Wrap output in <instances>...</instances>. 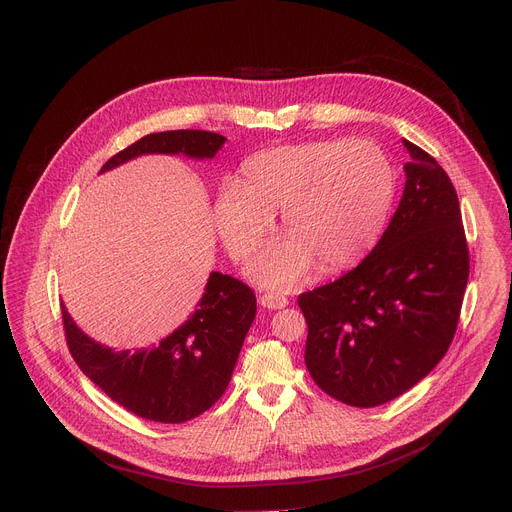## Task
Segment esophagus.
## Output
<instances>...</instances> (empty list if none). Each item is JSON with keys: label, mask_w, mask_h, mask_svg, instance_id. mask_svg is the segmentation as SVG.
<instances>
[{"label": "esophagus", "mask_w": 512, "mask_h": 512, "mask_svg": "<svg viewBox=\"0 0 512 512\" xmlns=\"http://www.w3.org/2000/svg\"><path fill=\"white\" fill-rule=\"evenodd\" d=\"M259 301H261V305L267 307V309H281V307H285V305L289 303L287 297H283V295H279V293H263V295L259 297Z\"/></svg>", "instance_id": "1"}]
</instances>
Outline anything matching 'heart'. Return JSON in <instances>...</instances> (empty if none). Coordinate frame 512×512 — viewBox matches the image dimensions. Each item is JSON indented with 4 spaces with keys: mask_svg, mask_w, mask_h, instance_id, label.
I'll return each instance as SVG.
<instances>
[{
    "mask_svg": "<svg viewBox=\"0 0 512 512\" xmlns=\"http://www.w3.org/2000/svg\"><path fill=\"white\" fill-rule=\"evenodd\" d=\"M396 193V173L372 140H311L249 156L241 183L221 185L215 225L233 259L253 255L281 211L287 241L251 265L265 287L289 289L315 263L337 273L360 263L378 243Z\"/></svg>",
    "mask_w": 512,
    "mask_h": 512,
    "instance_id": "1",
    "label": "heart"
}]
</instances>
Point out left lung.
I'll list each match as a JSON object with an SVG mask.
<instances>
[{
	"label": "left lung",
	"instance_id": "8db88e82",
	"mask_svg": "<svg viewBox=\"0 0 512 512\" xmlns=\"http://www.w3.org/2000/svg\"><path fill=\"white\" fill-rule=\"evenodd\" d=\"M402 201L372 253L350 273L305 291V366L331 398L386 404L426 378L456 333L470 257L454 185L404 140Z\"/></svg>",
	"mask_w": 512,
	"mask_h": 512
}]
</instances>
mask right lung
Masks as SVG:
<instances>
[{
	"mask_svg": "<svg viewBox=\"0 0 512 512\" xmlns=\"http://www.w3.org/2000/svg\"><path fill=\"white\" fill-rule=\"evenodd\" d=\"M225 140L207 130L146 134L114 154L100 173L140 154L213 158ZM255 311L251 287L213 271L195 313L154 348L114 352L90 339L64 305L62 319L74 362L110 400L138 418L181 424L209 410L227 390Z\"/></svg>",
	"mask_w": 512,
	"mask_h": 512,
	"instance_id": "right-lung-1",
	"label": "right lung"
}]
</instances>
